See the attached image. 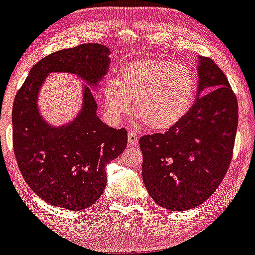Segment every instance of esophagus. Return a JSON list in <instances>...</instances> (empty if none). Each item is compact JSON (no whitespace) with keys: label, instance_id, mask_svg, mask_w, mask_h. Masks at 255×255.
I'll return each instance as SVG.
<instances>
[{"label":"esophagus","instance_id":"esophagus-1","mask_svg":"<svg viewBox=\"0 0 255 255\" xmlns=\"http://www.w3.org/2000/svg\"><path fill=\"white\" fill-rule=\"evenodd\" d=\"M128 144L129 145H136L138 144V135L134 130H128Z\"/></svg>","mask_w":255,"mask_h":255}]
</instances>
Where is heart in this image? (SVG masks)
Masks as SVG:
<instances>
[{"label":"heart","mask_w":255,"mask_h":255,"mask_svg":"<svg viewBox=\"0 0 255 255\" xmlns=\"http://www.w3.org/2000/svg\"><path fill=\"white\" fill-rule=\"evenodd\" d=\"M196 93L192 71L183 64L159 58L135 59L121 70V81L109 80L104 102L110 116L134 114L151 130L164 132L181 121Z\"/></svg>","instance_id":"b5f03b06"}]
</instances>
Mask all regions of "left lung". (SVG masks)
Returning <instances> with one entry per match:
<instances>
[{
	"instance_id": "1",
	"label": "left lung",
	"mask_w": 255,
	"mask_h": 255,
	"mask_svg": "<svg viewBox=\"0 0 255 255\" xmlns=\"http://www.w3.org/2000/svg\"><path fill=\"white\" fill-rule=\"evenodd\" d=\"M198 59L197 98L189 113L168 132L139 140L145 187L170 211L195 208L213 195L230 166L239 125L228 78L212 59Z\"/></svg>"
}]
</instances>
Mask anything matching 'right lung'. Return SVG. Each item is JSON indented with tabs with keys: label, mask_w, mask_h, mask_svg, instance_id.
<instances>
[{
	"label": "right lung",
	"mask_w": 255,
	"mask_h": 255,
	"mask_svg": "<svg viewBox=\"0 0 255 255\" xmlns=\"http://www.w3.org/2000/svg\"><path fill=\"white\" fill-rule=\"evenodd\" d=\"M110 49L85 43L41 59L13 103V147L26 184L42 200L69 211L91 207L106 186V166L127 146V130L115 129L97 116V100L84 89V104L68 125L53 128L41 119L38 92L50 72L77 74L98 87L110 65Z\"/></svg>",
	"instance_id": "obj_1"
}]
</instances>
